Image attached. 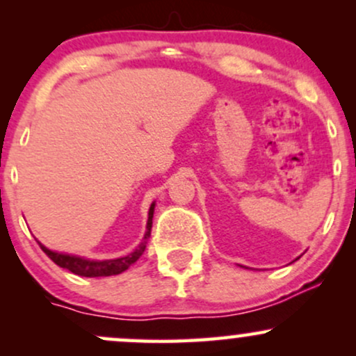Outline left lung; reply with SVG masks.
<instances>
[{"label":"left lung","instance_id":"obj_1","mask_svg":"<svg viewBox=\"0 0 356 356\" xmlns=\"http://www.w3.org/2000/svg\"><path fill=\"white\" fill-rule=\"evenodd\" d=\"M296 259H298V257H296Z\"/></svg>","mask_w":356,"mask_h":356}]
</instances>
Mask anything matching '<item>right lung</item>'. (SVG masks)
<instances>
[{
    "instance_id": "right-lung-1",
    "label": "right lung",
    "mask_w": 356,
    "mask_h": 356,
    "mask_svg": "<svg viewBox=\"0 0 356 356\" xmlns=\"http://www.w3.org/2000/svg\"><path fill=\"white\" fill-rule=\"evenodd\" d=\"M154 209H155V202L150 204L149 209V219H147V227H145V234L142 243L134 249L132 252H129L127 256L122 257H115V259H88V257H81V256H75V254H65V252H58V251H51L47 246H43L42 243L40 248L43 249L44 254H47L55 264H58L60 268L68 269V271L73 273V275H79L83 277H100V276H115L124 273L125 269H129L134 263L144 254L147 241L150 238V231H152V218H154Z\"/></svg>"
}]
</instances>
